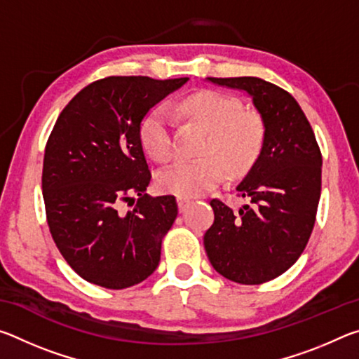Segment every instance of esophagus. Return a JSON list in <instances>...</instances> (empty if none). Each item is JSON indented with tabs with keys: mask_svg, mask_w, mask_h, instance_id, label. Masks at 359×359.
<instances>
[{
	"mask_svg": "<svg viewBox=\"0 0 359 359\" xmlns=\"http://www.w3.org/2000/svg\"><path fill=\"white\" fill-rule=\"evenodd\" d=\"M190 199H187V198H179L177 199V204H179V210L180 212H185L187 210V208L188 205H190Z\"/></svg>",
	"mask_w": 359,
	"mask_h": 359,
	"instance_id": "esophagus-1",
	"label": "esophagus"
}]
</instances>
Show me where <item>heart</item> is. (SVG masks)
<instances>
[{"label":"heart","instance_id":"b5f03b06","mask_svg":"<svg viewBox=\"0 0 359 359\" xmlns=\"http://www.w3.org/2000/svg\"><path fill=\"white\" fill-rule=\"evenodd\" d=\"M180 115L196 121L208 133L196 160H177L158 172L161 191L180 198L199 196L217 187L224 177V166L231 174L247 171L263 149L266 128L258 114L242 111L239 100L210 92H196L175 106ZM145 150L158 161L174 154V117L168 107L151 111L141 126Z\"/></svg>","mask_w":359,"mask_h":359}]
</instances>
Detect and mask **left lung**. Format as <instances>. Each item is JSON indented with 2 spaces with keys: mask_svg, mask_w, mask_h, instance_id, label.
<instances>
[{
  "mask_svg": "<svg viewBox=\"0 0 359 359\" xmlns=\"http://www.w3.org/2000/svg\"><path fill=\"white\" fill-rule=\"evenodd\" d=\"M245 92L261 115L266 137L258 160L236 187L248 198L239 212L212 199L214 223L204 248L228 280L259 285L293 266L311 238L321 193V151L297 101L258 77H208Z\"/></svg>",
  "mask_w": 359,
  "mask_h": 359,
  "instance_id": "left-lung-1",
  "label": "left lung"
}]
</instances>
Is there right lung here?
Wrapping results in <instances>:
<instances>
[{
	"label": "right lung",
	"instance_id": "right-lung-1",
	"mask_svg": "<svg viewBox=\"0 0 359 359\" xmlns=\"http://www.w3.org/2000/svg\"><path fill=\"white\" fill-rule=\"evenodd\" d=\"M188 77L111 76L82 88L57 118L42 166L47 224L83 280L123 290L154 274L177 217L172 194L149 196L145 115ZM138 196L136 202L134 196ZM123 205H135L128 212Z\"/></svg>",
	"mask_w": 359,
	"mask_h": 359
}]
</instances>
